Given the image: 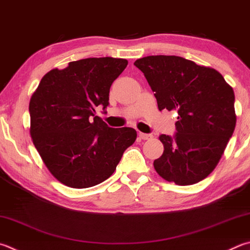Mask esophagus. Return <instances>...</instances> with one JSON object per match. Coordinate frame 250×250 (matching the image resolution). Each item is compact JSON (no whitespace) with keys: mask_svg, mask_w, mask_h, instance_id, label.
I'll return each instance as SVG.
<instances>
[{"mask_svg":"<svg viewBox=\"0 0 250 250\" xmlns=\"http://www.w3.org/2000/svg\"><path fill=\"white\" fill-rule=\"evenodd\" d=\"M139 137L142 139V140H149L153 138L152 134H146V133H143V132H140L139 133Z\"/></svg>","mask_w":250,"mask_h":250,"instance_id":"obj_1","label":"esophagus"}]
</instances>
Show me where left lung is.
Here are the masks:
<instances>
[{"label": "left lung", "instance_id": "1", "mask_svg": "<svg viewBox=\"0 0 250 250\" xmlns=\"http://www.w3.org/2000/svg\"><path fill=\"white\" fill-rule=\"evenodd\" d=\"M134 65L144 73L158 109L176 110L177 133L164 145L154 168L178 186L197 184L214 170L236 125L235 95L220 72L176 56H148Z\"/></svg>", "mask_w": 250, "mask_h": 250}]
</instances>
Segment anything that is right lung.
<instances>
[{
	"mask_svg": "<svg viewBox=\"0 0 250 250\" xmlns=\"http://www.w3.org/2000/svg\"><path fill=\"white\" fill-rule=\"evenodd\" d=\"M128 61L88 58L49 71L29 103L30 135L54 178L71 188L103 183L137 139L133 128H110L95 109L109 105V89Z\"/></svg>",
	"mask_w": 250,
	"mask_h": 250,
	"instance_id": "right-lung-1",
	"label": "right lung"
}]
</instances>
